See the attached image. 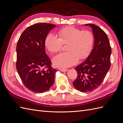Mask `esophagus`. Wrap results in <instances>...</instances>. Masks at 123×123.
Returning <instances> with one entry per match:
<instances>
[{
	"label": "esophagus",
	"mask_w": 123,
	"mask_h": 123,
	"mask_svg": "<svg viewBox=\"0 0 123 123\" xmlns=\"http://www.w3.org/2000/svg\"><path fill=\"white\" fill-rule=\"evenodd\" d=\"M59 70L61 71H62V72H66L68 71V70L66 69H59Z\"/></svg>",
	"instance_id": "esophagus-1"
}]
</instances>
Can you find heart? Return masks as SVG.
<instances>
[{
    "label": "heart",
    "mask_w": 123,
    "mask_h": 123,
    "mask_svg": "<svg viewBox=\"0 0 123 123\" xmlns=\"http://www.w3.org/2000/svg\"><path fill=\"white\" fill-rule=\"evenodd\" d=\"M59 38L53 34L47 35L45 46L50 52L56 53L67 44L66 52L61 53L52 58L53 65L65 68L77 64L79 59L86 58L90 54L94 43L93 35L89 31H82L74 27H67L58 32Z\"/></svg>",
    "instance_id": "heart-1"
}]
</instances>
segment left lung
<instances>
[{
    "instance_id": "1",
    "label": "left lung",
    "mask_w": 123,
    "mask_h": 123,
    "mask_svg": "<svg viewBox=\"0 0 123 123\" xmlns=\"http://www.w3.org/2000/svg\"><path fill=\"white\" fill-rule=\"evenodd\" d=\"M92 28L94 38L93 48L87 58L76 67V79L73 84L82 92L94 90L101 85L110 68L111 48L106 33L94 24H86Z\"/></svg>"
}]
</instances>
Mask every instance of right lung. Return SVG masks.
I'll return each mask as SVG.
<instances>
[{
  "label": "right lung",
  "mask_w": 123,
  "mask_h": 123,
  "mask_svg": "<svg viewBox=\"0 0 123 123\" xmlns=\"http://www.w3.org/2000/svg\"><path fill=\"white\" fill-rule=\"evenodd\" d=\"M55 27L47 23L33 25L23 32L17 42V72L25 87L33 92H46L54 84L57 70L51 67L44 42L48 33Z\"/></svg>",
  "instance_id": "add662e5"
}]
</instances>
